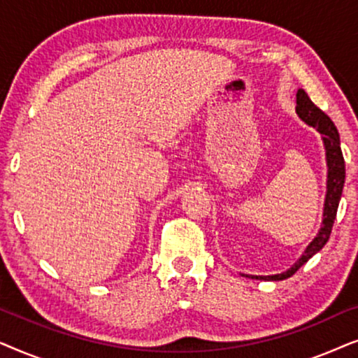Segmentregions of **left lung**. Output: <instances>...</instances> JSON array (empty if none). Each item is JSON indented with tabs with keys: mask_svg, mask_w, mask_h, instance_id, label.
Masks as SVG:
<instances>
[{
	"mask_svg": "<svg viewBox=\"0 0 358 358\" xmlns=\"http://www.w3.org/2000/svg\"><path fill=\"white\" fill-rule=\"evenodd\" d=\"M296 115L308 124L313 129H316L317 134L321 135L322 145H324L326 151V166H327V176H326V197H324V207H322V222L321 228L315 239L308 244L305 252L301 254V257L293 264L290 268H287L285 272L273 273V275H248V273H241L244 277L249 278H259V280H271L278 282L285 280V278L292 277L303 264H306L310 259L315 256L316 252H320L327 239L331 236L332 224H334L337 207H339L342 189H344L345 182V163L344 156H342L341 150V136L337 131L336 125L332 124V120L327 117L324 112L317 109L313 104V101L308 97L305 90H298L296 92Z\"/></svg>",
	"mask_w": 358,
	"mask_h": 358,
	"instance_id": "1",
	"label": "left lung"
}]
</instances>
